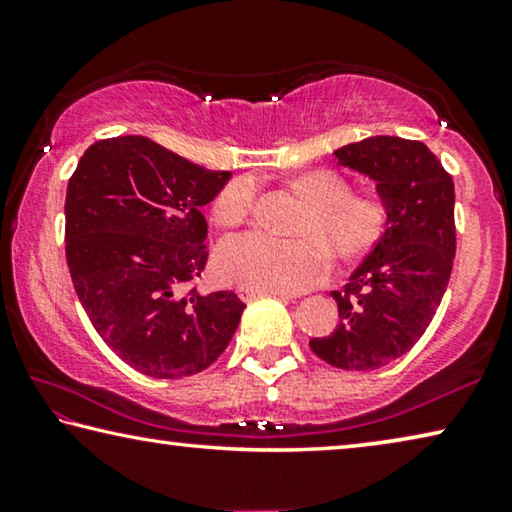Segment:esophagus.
Returning a JSON list of instances; mask_svg holds the SVG:
<instances>
[{
  "label": "esophagus",
  "instance_id": "esophagus-1",
  "mask_svg": "<svg viewBox=\"0 0 512 512\" xmlns=\"http://www.w3.org/2000/svg\"><path fill=\"white\" fill-rule=\"evenodd\" d=\"M236 294L241 296V301H253V299H257V296H278V299H282V301L294 299V296H289V294L264 292V289H255V287H236Z\"/></svg>",
  "mask_w": 512,
  "mask_h": 512
}]
</instances>
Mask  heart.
<instances>
[{
    "instance_id": "heart-1",
    "label": "heart",
    "mask_w": 512,
    "mask_h": 512,
    "mask_svg": "<svg viewBox=\"0 0 512 512\" xmlns=\"http://www.w3.org/2000/svg\"><path fill=\"white\" fill-rule=\"evenodd\" d=\"M308 209L296 220L299 239H276L262 232L230 236L220 243L216 266L225 280L264 292L299 294L331 276L335 256L354 262L384 239L391 204L377 190L354 193V183L335 170H312L292 181ZM255 207V183L241 177L227 183L211 204L220 227L246 223Z\"/></svg>"
}]
</instances>
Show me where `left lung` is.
I'll return each instance as SVG.
<instances>
[{
    "mask_svg": "<svg viewBox=\"0 0 512 512\" xmlns=\"http://www.w3.org/2000/svg\"><path fill=\"white\" fill-rule=\"evenodd\" d=\"M338 163L377 181L391 204L388 230L331 296L340 324L310 349L333 368L379 370L421 340L451 280L455 188L418 140L377 135L335 151Z\"/></svg>",
    "mask_w": 512,
    "mask_h": 512,
    "instance_id": "8db88e82",
    "label": "left lung"
}]
</instances>
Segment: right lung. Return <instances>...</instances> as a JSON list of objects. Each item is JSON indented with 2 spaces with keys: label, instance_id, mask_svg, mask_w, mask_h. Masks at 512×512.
<instances>
[{
  "label": "right lung",
  "instance_id": "right-lung-1",
  "mask_svg": "<svg viewBox=\"0 0 512 512\" xmlns=\"http://www.w3.org/2000/svg\"><path fill=\"white\" fill-rule=\"evenodd\" d=\"M230 177L121 135L91 144L68 179L73 287L105 345L142 375L207 370L239 326L246 303L234 292H183L209 257L202 207Z\"/></svg>",
  "mask_w": 512,
  "mask_h": 512
}]
</instances>
